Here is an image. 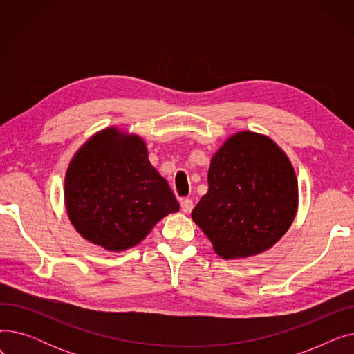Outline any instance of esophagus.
<instances>
[{
  "label": "esophagus",
  "mask_w": 354,
  "mask_h": 354,
  "mask_svg": "<svg viewBox=\"0 0 354 354\" xmlns=\"http://www.w3.org/2000/svg\"><path fill=\"white\" fill-rule=\"evenodd\" d=\"M180 208L185 214H189L194 209V201L189 198H185L180 201Z\"/></svg>",
  "instance_id": "obj_1"
}]
</instances>
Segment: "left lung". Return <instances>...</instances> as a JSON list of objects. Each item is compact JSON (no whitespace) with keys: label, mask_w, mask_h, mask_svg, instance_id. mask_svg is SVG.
Here are the masks:
<instances>
[{"label":"left lung","mask_w":354,"mask_h":354,"mask_svg":"<svg viewBox=\"0 0 354 354\" xmlns=\"http://www.w3.org/2000/svg\"><path fill=\"white\" fill-rule=\"evenodd\" d=\"M208 185L192 219L225 259L267 251L295 216V172L267 136L252 132L231 136L211 160Z\"/></svg>","instance_id":"1"}]
</instances>
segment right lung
Instances as JSON below:
<instances>
[{"label":"right lung","mask_w":354,"mask_h":354,"mask_svg":"<svg viewBox=\"0 0 354 354\" xmlns=\"http://www.w3.org/2000/svg\"><path fill=\"white\" fill-rule=\"evenodd\" d=\"M68 218L90 243L110 251L135 247L158 222L179 211L169 183L147 159L139 136L109 127L71 159L64 180Z\"/></svg>","instance_id":"1"}]
</instances>
